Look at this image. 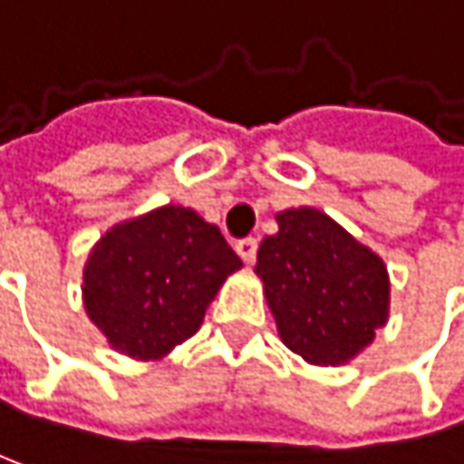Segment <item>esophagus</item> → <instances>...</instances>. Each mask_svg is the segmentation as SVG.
I'll use <instances>...</instances> for the list:
<instances>
[{"label":"esophagus","mask_w":464,"mask_h":464,"mask_svg":"<svg viewBox=\"0 0 464 464\" xmlns=\"http://www.w3.org/2000/svg\"><path fill=\"white\" fill-rule=\"evenodd\" d=\"M235 248H237V253H240V258H243V261H253V258H256V250H258V240H256V237H246V240H237V246H235Z\"/></svg>","instance_id":"34e87169"}]
</instances>
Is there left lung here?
Here are the masks:
<instances>
[{
  "instance_id": "8db88e82",
  "label": "left lung",
  "mask_w": 464,
  "mask_h": 464,
  "mask_svg": "<svg viewBox=\"0 0 464 464\" xmlns=\"http://www.w3.org/2000/svg\"><path fill=\"white\" fill-rule=\"evenodd\" d=\"M256 275L282 343L312 364H343L388 322V272L378 253L316 208L277 214Z\"/></svg>"
}]
</instances>
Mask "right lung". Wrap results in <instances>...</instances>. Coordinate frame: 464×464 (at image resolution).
<instances>
[{"instance_id": "1", "label": "right lung", "mask_w": 464, "mask_h": 464, "mask_svg": "<svg viewBox=\"0 0 464 464\" xmlns=\"http://www.w3.org/2000/svg\"><path fill=\"white\" fill-rule=\"evenodd\" d=\"M243 261L216 224L163 206L108 229L83 266V309L131 359H163L198 333L208 304Z\"/></svg>"}]
</instances>
